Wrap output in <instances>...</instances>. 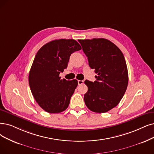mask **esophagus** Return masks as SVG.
I'll use <instances>...</instances> for the list:
<instances>
[{
  "label": "esophagus",
  "instance_id": "obj_1",
  "mask_svg": "<svg viewBox=\"0 0 154 154\" xmlns=\"http://www.w3.org/2000/svg\"><path fill=\"white\" fill-rule=\"evenodd\" d=\"M78 85H82L84 83V82L83 80H78Z\"/></svg>",
  "mask_w": 154,
  "mask_h": 154
}]
</instances>
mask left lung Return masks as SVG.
Masks as SVG:
<instances>
[{"mask_svg": "<svg viewBox=\"0 0 154 154\" xmlns=\"http://www.w3.org/2000/svg\"><path fill=\"white\" fill-rule=\"evenodd\" d=\"M88 57L89 66L97 74L94 82L85 80L87 107L97 113L107 112L119 103L128 84V72L123 54L105 38L79 40Z\"/></svg>", "mask_w": 154, "mask_h": 154, "instance_id": "1", "label": "left lung"}]
</instances>
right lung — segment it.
I'll return each instance as SVG.
<instances>
[{
	"label": "right lung",
	"mask_w": 154,
	"mask_h": 154,
	"mask_svg": "<svg viewBox=\"0 0 154 154\" xmlns=\"http://www.w3.org/2000/svg\"><path fill=\"white\" fill-rule=\"evenodd\" d=\"M81 49L75 40L59 39L47 43L36 53L28 81L36 102L45 111L59 113L68 107L78 81L61 79L59 74L67 68L71 54Z\"/></svg>",
	"instance_id": "1"
}]
</instances>
